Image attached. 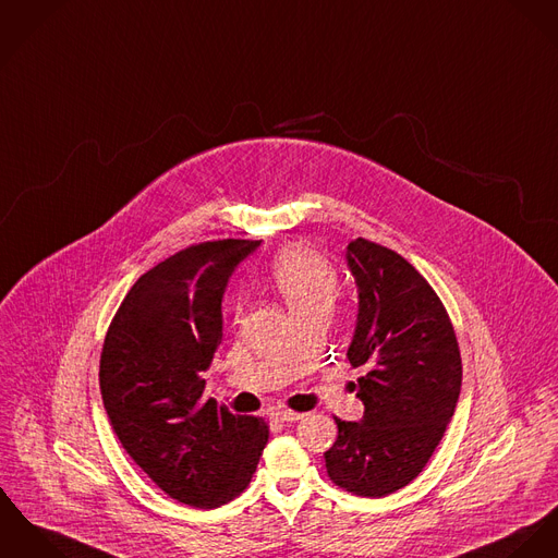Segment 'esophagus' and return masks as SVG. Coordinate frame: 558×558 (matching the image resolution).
I'll return each mask as SVG.
<instances>
[{"label":"esophagus","instance_id":"obj_1","mask_svg":"<svg viewBox=\"0 0 558 558\" xmlns=\"http://www.w3.org/2000/svg\"><path fill=\"white\" fill-rule=\"evenodd\" d=\"M303 415L304 413L292 411V409H279V411L272 413V420H279V422H296V420H301Z\"/></svg>","mask_w":558,"mask_h":558}]
</instances>
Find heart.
Listing matches in <instances>:
<instances>
[{
  "mask_svg": "<svg viewBox=\"0 0 558 558\" xmlns=\"http://www.w3.org/2000/svg\"><path fill=\"white\" fill-rule=\"evenodd\" d=\"M270 281L294 315L317 306L330 308L341 288L337 268L303 245L286 247L275 255L270 262Z\"/></svg>",
  "mask_w": 558,
  "mask_h": 558,
  "instance_id": "b5f03b06",
  "label": "heart"
}]
</instances>
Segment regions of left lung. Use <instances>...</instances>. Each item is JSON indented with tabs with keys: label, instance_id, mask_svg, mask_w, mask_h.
<instances>
[{
	"label": "left lung",
	"instance_id": "left-lung-1",
	"mask_svg": "<svg viewBox=\"0 0 558 558\" xmlns=\"http://www.w3.org/2000/svg\"><path fill=\"white\" fill-rule=\"evenodd\" d=\"M348 264L360 294L352 366L364 403L360 422L335 417L324 452L328 477L357 497H386L415 480L457 409L462 362L450 315L403 255L355 239Z\"/></svg>",
	"mask_w": 558,
	"mask_h": 558
}]
</instances>
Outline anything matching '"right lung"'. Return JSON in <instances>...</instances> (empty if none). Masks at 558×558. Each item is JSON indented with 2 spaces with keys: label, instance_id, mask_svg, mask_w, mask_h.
<instances>
[{
  "label": "right lung",
  "instance_id": "obj_1",
  "mask_svg": "<svg viewBox=\"0 0 558 558\" xmlns=\"http://www.w3.org/2000/svg\"><path fill=\"white\" fill-rule=\"evenodd\" d=\"M257 245L206 241L166 257L125 294L101 345V401L117 439L185 506L239 497L268 441L264 417L203 401V371L223 337L228 277Z\"/></svg>",
  "mask_w": 558,
  "mask_h": 558
}]
</instances>
